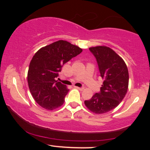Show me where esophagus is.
Instances as JSON below:
<instances>
[{
    "label": "esophagus",
    "mask_w": 150,
    "mask_h": 150,
    "mask_svg": "<svg viewBox=\"0 0 150 150\" xmlns=\"http://www.w3.org/2000/svg\"><path fill=\"white\" fill-rule=\"evenodd\" d=\"M75 87L76 89H79V90H80V91H82L84 89V87Z\"/></svg>",
    "instance_id": "34e87169"
}]
</instances>
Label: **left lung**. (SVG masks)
I'll list each match as a JSON object with an SVG mask.
<instances>
[{"instance_id": "8db88e82", "label": "left lung", "mask_w": 150, "mask_h": 150, "mask_svg": "<svg viewBox=\"0 0 150 150\" xmlns=\"http://www.w3.org/2000/svg\"><path fill=\"white\" fill-rule=\"evenodd\" d=\"M89 49L96 58L104 82L100 92L85 101V104L93 113H107L116 108L126 94L129 82L128 68L124 61L109 47L99 46Z\"/></svg>"}]
</instances>
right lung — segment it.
I'll return each mask as SVG.
<instances>
[{
	"label": "right lung",
	"mask_w": 150,
	"mask_h": 150,
	"mask_svg": "<svg viewBox=\"0 0 150 150\" xmlns=\"http://www.w3.org/2000/svg\"><path fill=\"white\" fill-rule=\"evenodd\" d=\"M82 51L78 46L59 40L42 47L34 54L27 73L32 97L47 110L56 109L64 103L69 89L56 80L63 65Z\"/></svg>",
	"instance_id": "right-lung-1"
}]
</instances>
